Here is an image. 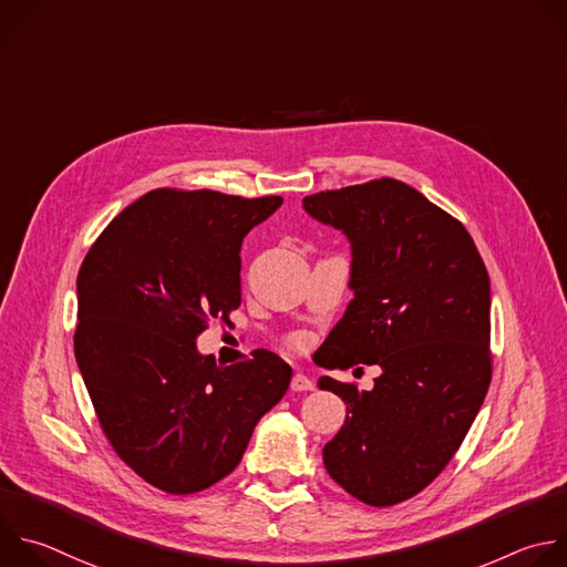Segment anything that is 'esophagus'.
I'll list each match as a JSON object with an SVG mask.
<instances>
[{
	"label": "esophagus",
	"mask_w": 567,
	"mask_h": 567,
	"mask_svg": "<svg viewBox=\"0 0 567 567\" xmlns=\"http://www.w3.org/2000/svg\"><path fill=\"white\" fill-rule=\"evenodd\" d=\"M313 390V381L305 373H293L291 379V392H311Z\"/></svg>",
	"instance_id": "34e87169"
}]
</instances>
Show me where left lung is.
<instances>
[{
  "instance_id": "left-lung-1",
  "label": "left lung",
  "mask_w": 567,
  "mask_h": 567,
  "mask_svg": "<svg viewBox=\"0 0 567 567\" xmlns=\"http://www.w3.org/2000/svg\"><path fill=\"white\" fill-rule=\"evenodd\" d=\"M302 207L351 247L353 298L316 364L381 367L369 392L318 381L347 405L322 461L358 501L396 505L445 470L485 401L489 276L467 229L405 182L322 192Z\"/></svg>"
}]
</instances>
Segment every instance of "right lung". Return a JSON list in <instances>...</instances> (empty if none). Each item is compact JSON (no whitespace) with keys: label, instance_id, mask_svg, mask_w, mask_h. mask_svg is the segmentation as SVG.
Wrapping results in <instances>:
<instances>
[{"label":"right lung","instance_id":"1","mask_svg":"<svg viewBox=\"0 0 567 567\" xmlns=\"http://www.w3.org/2000/svg\"><path fill=\"white\" fill-rule=\"evenodd\" d=\"M282 205L157 188L95 240L78 276L75 358L117 456L168 494L231 474L291 367L267 349L218 367L196 342L240 307L245 236Z\"/></svg>","mask_w":567,"mask_h":567}]
</instances>
